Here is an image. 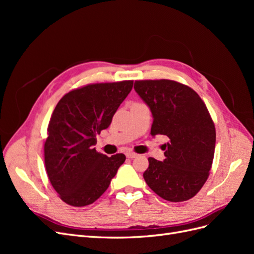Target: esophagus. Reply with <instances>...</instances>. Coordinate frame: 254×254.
Returning <instances> with one entry per match:
<instances>
[{
	"label": "esophagus",
	"instance_id": "esophagus-1",
	"mask_svg": "<svg viewBox=\"0 0 254 254\" xmlns=\"http://www.w3.org/2000/svg\"><path fill=\"white\" fill-rule=\"evenodd\" d=\"M126 157L128 159H134V158L137 157V155H136V153H134V152H127L126 153Z\"/></svg>",
	"mask_w": 254,
	"mask_h": 254
}]
</instances>
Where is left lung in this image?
<instances>
[{
    "label": "left lung",
    "instance_id": "1",
    "mask_svg": "<svg viewBox=\"0 0 254 254\" xmlns=\"http://www.w3.org/2000/svg\"><path fill=\"white\" fill-rule=\"evenodd\" d=\"M134 90L151 112V135L170 140L162 146L163 161L148 159L144 180L167 201L189 200L203 187L213 162L216 132L210 113L194 90L174 80H137Z\"/></svg>",
    "mask_w": 254,
    "mask_h": 254
}]
</instances>
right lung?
<instances>
[{
    "mask_svg": "<svg viewBox=\"0 0 254 254\" xmlns=\"http://www.w3.org/2000/svg\"><path fill=\"white\" fill-rule=\"evenodd\" d=\"M132 86V80L89 84L68 92L54 109L44 161L52 186L65 203H93L125 162L123 153L107 157L94 145Z\"/></svg>",
    "mask_w": 254,
    "mask_h": 254,
    "instance_id": "add662e5",
    "label": "right lung"
}]
</instances>
